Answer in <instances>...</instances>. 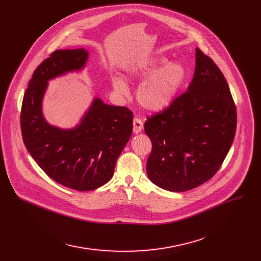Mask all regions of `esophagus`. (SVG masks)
Segmentation results:
<instances>
[{
  "mask_svg": "<svg viewBox=\"0 0 261 261\" xmlns=\"http://www.w3.org/2000/svg\"><path fill=\"white\" fill-rule=\"evenodd\" d=\"M144 127V122L140 118H134L133 119V132L135 134L140 133L143 130Z\"/></svg>",
  "mask_w": 261,
  "mask_h": 261,
  "instance_id": "esophagus-1",
  "label": "esophagus"
}]
</instances>
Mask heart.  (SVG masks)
Instances as JSON below:
<instances>
[{"label": "heart", "mask_w": 261, "mask_h": 261, "mask_svg": "<svg viewBox=\"0 0 261 261\" xmlns=\"http://www.w3.org/2000/svg\"><path fill=\"white\" fill-rule=\"evenodd\" d=\"M166 63V58L158 57L134 65L128 71V77L132 81L147 79L139 88L136 97L141 107L149 112H161L168 108L185 81L186 70L182 63ZM112 86L120 95L129 94L126 81L119 76L113 78Z\"/></svg>", "instance_id": "heart-1"}]
</instances>
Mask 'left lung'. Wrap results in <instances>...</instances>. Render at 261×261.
Instances as JSON below:
<instances>
[{
	"instance_id": "left-lung-1",
	"label": "left lung",
	"mask_w": 261,
	"mask_h": 261,
	"mask_svg": "<svg viewBox=\"0 0 261 261\" xmlns=\"http://www.w3.org/2000/svg\"><path fill=\"white\" fill-rule=\"evenodd\" d=\"M236 126V107L222 72L196 48L187 91L145 122L152 143L147 161L150 181L175 193L208 181L228 153Z\"/></svg>"
}]
</instances>
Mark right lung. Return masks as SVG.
Segmentation results:
<instances>
[{"mask_svg": "<svg viewBox=\"0 0 261 261\" xmlns=\"http://www.w3.org/2000/svg\"><path fill=\"white\" fill-rule=\"evenodd\" d=\"M88 57L85 48L50 54L34 72L21 109L27 151L50 179L79 191L93 190L110 181L133 129V114L128 108L110 106L97 97L74 128L53 126L44 118L42 102L48 81L81 71Z\"/></svg>", "mask_w": 261, "mask_h": 261, "instance_id": "right-lung-1", "label": "right lung"}]
</instances>
